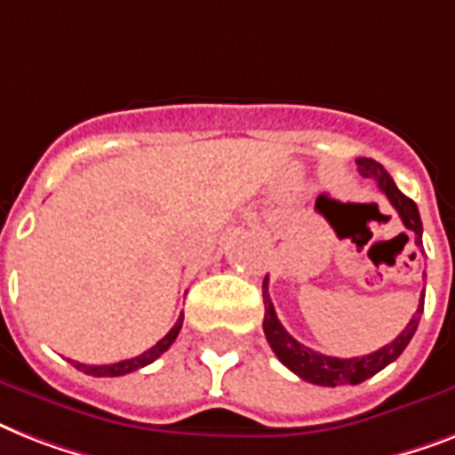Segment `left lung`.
Segmentation results:
<instances>
[{"mask_svg": "<svg viewBox=\"0 0 455 455\" xmlns=\"http://www.w3.org/2000/svg\"><path fill=\"white\" fill-rule=\"evenodd\" d=\"M356 164H359V172L363 177L378 181L380 191L387 196L392 207H395L396 212H399V217H402L403 227L416 234V245L420 248V245H423V221H420V212H418L416 203L411 198H406V196L396 188L395 179L389 177L387 170H385L380 163H375L371 157H359ZM423 304L425 291L423 295H420L418 311L413 314L409 325H406L389 345H385L382 349H378V352L373 354H366V356L338 359V356H325V354L321 352H314V349L304 347L302 342H298L291 332L285 331L283 325H281V321H278L276 311H274L269 291H267V278H264V335L269 339L271 349H274V354L281 359V363L291 368L292 373L299 375L302 380L314 382V385H323V387L359 385V382L373 378L375 373H380L382 368L389 366L392 361L399 359V354L406 349V345H409L411 338H413V332H416L420 314H423Z\"/></svg>", "mask_w": 455, "mask_h": 455, "instance_id": "1", "label": "left lung"}]
</instances>
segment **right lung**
I'll use <instances>...</instances> for the list:
<instances>
[{"label": "right lung", "instance_id": "add662e5", "mask_svg": "<svg viewBox=\"0 0 455 455\" xmlns=\"http://www.w3.org/2000/svg\"><path fill=\"white\" fill-rule=\"evenodd\" d=\"M181 323H184V314H179L177 323L172 325L170 332H167L163 339H157L151 349H146L144 354H139L134 359L117 361V363H106V366H87V363H77V361H73V366L77 368V371H82V373L94 375V378H117V375H127L132 373V371H139V368L148 366V363H153L160 354H164L170 349L172 342L177 339L179 331H181Z\"/></svg>", "mask_w": 455, "mask_h": 455}]
</instances>
